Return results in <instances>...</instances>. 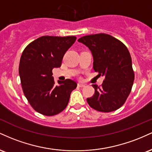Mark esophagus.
<instances>
[{"mask_svg": "<svg viewBox=\"0 0 152 152\" xmlns=\"http://www.w3.org/2000/svg\"><path fill=\"white\" fill-rule=\"evenodd\" d=\"M85 86H86V85L84 84V83H78V86H79V87H84Z\"/></svg>", "mask_w": 152, "mask_h": 152, "instance_id": "esophagus-1", "label": "esophagus"}]
</instances>
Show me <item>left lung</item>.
<instances>
[{"label": "left lung", "mask_w": 152, "mask_h": 152, "mask_svg": "<svg viewBox=\"0 0 152 152\" xmlns=\"http://www.w3.org/2000/svg\"><path fill=\"white\" fill-rule=\"evenodd\" d=\"M78 41L91 52L94 70L99 76H105L101 86L92 85L95 93L87 99V102L96 111H116L126 102L134 83V73L129 51L119 40L106 34L85 36Z\"/></svg>", "instance_id": "obj_1"}]
</instances>
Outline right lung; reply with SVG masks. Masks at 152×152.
<instances>
[{
	"label": "right lung",
	"mask_w": 152,
	"mask_h": 152,
	"mask_svg": "<svg viewBox=\"0 0 152 152\" xmlns=\"http://www.w3.org/2000/svg\"><path fill=\"white\" fill-rule=\"evenodd\" d=\"M76 39V36H41L23 51L19 64L23 91L31 106L40 114L54 116L64 111L71 91L77 86L71 79L58 81L56 85L52 76L53 69L61 66L64 54Z\"/></svg>",
	"instance_id": "1"
}]
</instances>
